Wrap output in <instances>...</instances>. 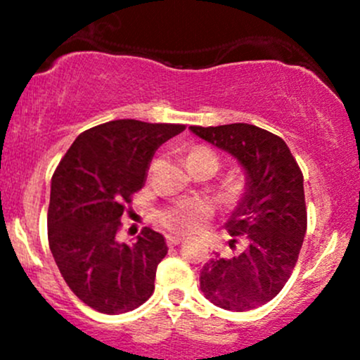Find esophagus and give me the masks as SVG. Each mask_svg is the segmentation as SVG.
<instances>
[{
    "mask_svg": "<svg viewBox=\"0 0 360 360\" xmlns=\"http://www.w3.org/2000/svg\"><path fill=\"white\" fill-rule=\"evenodd\" d=\"M179 244H183V238L181 237H167V245L169 248H176Z\"/></svg>",
    "mask_w": 360,
    "mask_h": 360,
    "instance_id": "esophagus-1",
    "label": "esophagus"
}]
</instances>
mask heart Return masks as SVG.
I'll use <instances>...</instances> for the list:
<instances>
[{
  "label": "heart",
  "instance_id": "obj_1",
  "mask_svg": "<svg viewBox=\"0 0 360 360\" xmlns=\"http://www.w3.org/2000/svg\"><path fill=\"white\" fill-rule=\"evenodd\" d=\"M212 162L214 165L219 167V158L210 148L207 146H191L186 153V163L191 162ZM245 186L240 181L230 183L226 188V197L230 200H238L244 195ZM209 203L202 200H184L177 202L174 205L167 207L158 214V221L167 231L174 235H191L197 233L210 217Z\"/></svg>",
  "mask_w": 360,
  "mask_h": 360
}]
</instances>
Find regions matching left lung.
<instances>
[{
    "label": "left lung",
    "instance_id": "obj_1",
    "mask_svg": "<svg viewBox=\"0 0 360 360\" xmlns=\"http://www.w3.org/2000/svg\"><path fill=\"white\" fill-rule=\"evenodd\" d=\"M190 129L248 172L244 200L226 223L231 250L237 244L244 249L231 257L216 254L203 266L200 289L224 310H252L282 291L297 263L307 231L303 172L284 139L256 125Z\"/></svg>",
    "mask_w": 360,
    "mask_h": 360
}]
</instances>
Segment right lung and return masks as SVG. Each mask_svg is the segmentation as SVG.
Returning a JSON list of instances; mask_svg holds the SVG:
<instances>
[{
	"instance_id": "right-lung-1",
	"label": "right lung",
	"mask_w": 360,
	"mask_h": 360,
	"mask_svg": "<svg viewBox=\"0 0 360 360\" xmlns=\"http://www.w3.org/2000/svg\"><path fill=\"white\" fill-rule=\"evenodd\" d=\"M179 123L112 120L76 137L52 177L49 245L72 292L101 314H125L155 291L165 257L162 235L143 228L120 244L122 214L144 186L160 144L183 132Z\"/></svg>"
}]
</instances>
